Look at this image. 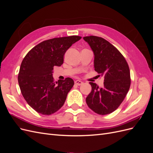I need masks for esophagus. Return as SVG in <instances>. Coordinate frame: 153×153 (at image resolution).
Returning a JSON list of instances; mask_svg holds the SVG:
<instances>
[{
	"label": "esophagus",
	"mask_w": 153,
	"mask_h": 153,
	"mask_svg": "<svg viewBox=\"0 0 153 153\" xmlns=\"http://www.w3.org/2000/svg\"><path fill=\"white\" fill-rule=\"evenodd\" d=\"M75 84L77 85H82L83 84V82H82L81 80H77L75 81Z\"/></svg>",
	"instance_id": "1"
}]
</instances>
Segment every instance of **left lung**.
Returning <instances> with one entry per match:
<instances>
[{
	"label": "left lung",
	"mask_w": 153,
	"mask_h": 153,
	"mask_svg": "<svg viewBox=\"0 0 153 153\" xmlns=\"http://www.w3.org/2000/svg\"><path fill=\"white\" fill-rule=\"evenodd\" d=\"M94 53V70L104 77L103 87L89 82L91 92L86 98L88 106L96 114L113 112L121 104L130 87V71L123 55L100 37H84Z\"/></svg>",
	"instance_id": "1"
}]
</instances>
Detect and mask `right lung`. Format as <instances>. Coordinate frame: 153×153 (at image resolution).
<instances>
[{"instance_id":"right-lung-1","label":"right lung","mask_w":153,"mask_h":153,"mask_svg":"<svg viewBox=\"0 0 153 153\" xmlns=\"http://www.w3.org/2000/svg\"><path fill=\"white\" fill-rule=\"evenodd\" d=\"M82 37L71 36L43 41L32 48L22 62L18 80L30 106L43 115H51L63 106L74 85L71 78L53 82L54 66L63 64L64 55Z\"/></svg>"}]
</instances>
